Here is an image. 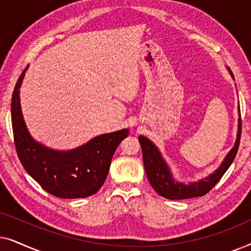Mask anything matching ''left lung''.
Returning a JSON list of instances; mask_svg holds the SVG:
<instances>
[{"label":"left lung","instance_id":"obj_1","mask_svg":"<svg viewBox=\"0 0 251 251\" xmlns=\"http://www.w3.org/2000/svg\"><path fill=\"white\" fill-rule=\"evenodd\" d=\"M226 68H227L232 78L234 80V75L229 70V67ZM238 111L240 113V106H238ZM240 138H241V115L239 114L238 133H236L235 144L231 151L226 154L221 166L205 178L185 184L174 178L170 167L168 166L166 160L163 159L162 154L155 146V144L151 142L145 136L140 135L138 137L140 146H142L144 167H145L147 178H149L152 187L156 191V193L161 197L169 199V200H183V199L203 197L204 194H207L221 180L223 175L226 173V170L228 169L233 161H234V157L239 150Z\"/></svg>","mask_w":251,"mask_h":251}]
</instances>
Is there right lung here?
I'll return each instance as SVG.
<instances>
[{"label": "right lung", "mask_w": 251, "mask_h": 251, "mask_svg": "<svg viewBox=\"0 0 251 251\" xmlns=\"http://www.w3.org/2000/svg\"><path fill=\"white\" fill-rule=\"evenodd\" d=\"M27 66L17 81L11 99V121L17 154L25 170L48 193L61 199L97 193L107 177L112 157L128 129L97 136L70 151H58L30 136L20 106V88Z\"/></svg>", "instance_id": "add662e5"}]
</instances>
